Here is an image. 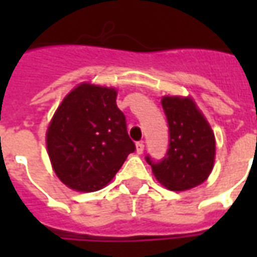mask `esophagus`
Wrapping results in <instances>:
<instances>
[{
  "mask_svg": "<svg viewBox=\"0 0 257 257\" xmlns=\"http://www.w3.org/2000/svg\"><path fill=\"white\" fill-rule=\"evenodd\" d=\"M143 151H145V145L139 142V143H136V153L138 154H143Z\"/></svg>",
  "mask_w": 257,
  "mask_h": 257,
  "instance_id": "obj_1",
  "label": "esophagus"
}]
</instances>
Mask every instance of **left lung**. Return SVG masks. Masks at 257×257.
Segmentation results:
<instances>
[{
    "instance_id": "1",
    "label": "left lung",
    "mask_w": 257,
    "mask_h": 257,
    "mask_svg": "<svg viewBox=\"0 0 257 257\" xmlns=\"http://www.w3.org/2000/svg\"><path fill=\"white\" fill-rule=\"evenodd\" d=\"M169 128L165 157L146 156L157 180L173 191L198 186L209 176L215 161V135L190 97L165 96L161 100Z\"/></svg>"
}]
</instances>
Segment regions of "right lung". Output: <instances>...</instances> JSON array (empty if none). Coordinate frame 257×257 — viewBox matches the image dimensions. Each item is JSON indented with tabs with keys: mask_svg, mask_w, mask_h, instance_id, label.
<instances>
[{
	"mask_svg": "<svg viewBox=\"0 0 257 257\" xmlns=\"http://www.w3.org/2000/svg\"><path fill=\"white\" fill-rule=\"evenodd\" d=\"M112 88L81 84L58 107L47 132L58 178L77 191H96L118 172L136 146Z\"/></svg>",
	"mask_w": 257,
	"mask_h": 257,
	"instance_id": "1",
	"label": "right lung"
}]
</instances>
